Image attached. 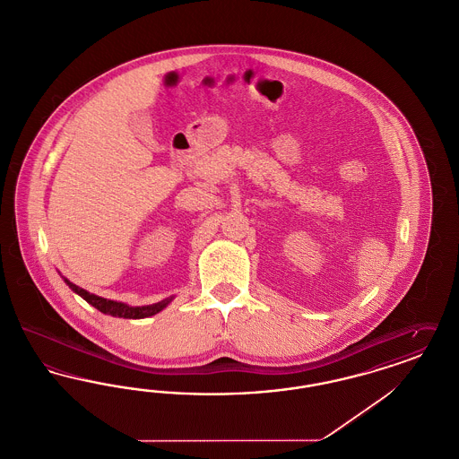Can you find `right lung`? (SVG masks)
<instances>
[{
    "label": "right lung",
    "mask_w": 459,
    "mask_h": 459,
    "mask_svg": "<svg viewBox=\"0 0 459 459\" xmlns=\"http://www.w3.org/2000/svg\"><path fill=\"white\" fill-rule=\"evenodd\" d=\"M65 281V284L75 292L79 294L84 301H88L89 305L94 306L96 309H100L101 313L105 315H111V316H117V318H132V320H139V318H148V316H153L156 313H160L161 309H165L167 306L170 305L174 301V296L160 301V303H154V305L146 306H131L122 303V301H113V299H107V298H101V296H96L92 292H89L86 289L79 287V285L70 282L65 277H62Z\"/></svg>",
    "instance_id": "right-lung-1"
}]
</instances>
